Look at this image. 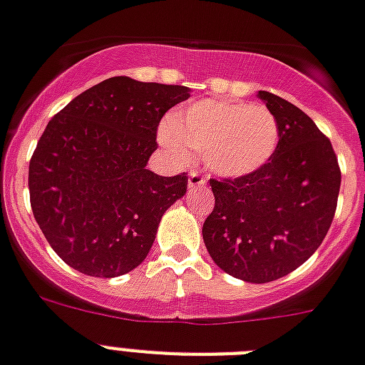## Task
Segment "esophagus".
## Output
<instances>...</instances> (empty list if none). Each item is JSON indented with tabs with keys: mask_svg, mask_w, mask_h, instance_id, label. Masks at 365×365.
I'll return each instance as SVG.
<instances>
[{
	"mask_svg": "<svg viewBox=\"0 0 365 365\" xmlns=\"http://www.w3.org/2000/svg\"><path fill=\"white\" fill-rule=\"evenodd\" d=\"M206 185V178L202 176L200 173H197V170H191L189 173V180H187V187L191 189H198V187H204Z\"/></svg>",
	"mask_w": 365,
	"mask_h": 365,
	"instance_id": "1",
	"label": "esophagus"
}]
</instances>
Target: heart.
Segmentation results:
<instances>
[{
	"mask_svg": "<svg viewBox=\"0 0 365 365\" xmlns=\"http://www.w3.org/2000/svg\"><path fill=\"white\" fill-rule=\"evenodd\" d=\"M159 140L178 161L191 152L210 173L240 180L262 170L278 148V122L265 106L232 100H198L159 128Z\"/></svg>",
	"mask_w": 365,
	"mask_h": 365,
	"instance_id": "heart-1",
	"label": "heart"
}]
</instances>
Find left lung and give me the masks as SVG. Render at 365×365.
I'll return each mask as SVG.
<instances>
[{
	"instance_id": "left-lung-1",
	"label": "left lung",
	"mask_w": 365,
	"mask_h": 365,
	"mask_svg": "<svg viewBox=\"0 0 365 365\" xmlns=\"http://www.w3.org/2000/svg\"><path fill=\"white\" fill-rule=\"evenodd\" d=\"M280 130L262 170L240 180H210L215 207L202 226L211 259L252 284L295 271L323 243L338 204V159L310 116L280 96L258 91Z\"/></svg>"
}]
</instances>
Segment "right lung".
<instances>
[{
	"label": "right lung",
	"mask_w": 365,
	"mask_h": 365,
	"mask_svg": "<svg viewBox=\"0 0 365 365\" xmlns=\"http://www.w3.org/2000/svg\"><path fill=\"white\" fill-rule=\"evenodd\" d=\"M191 96L182 85L116 76L87 88L48 122L29 161V197L64 263L115 278L145 262L187 176L146 168L159 120Z\"/></svg>",
	"instance_id": "right-lung-1"
}]
</instances>
